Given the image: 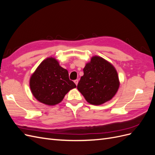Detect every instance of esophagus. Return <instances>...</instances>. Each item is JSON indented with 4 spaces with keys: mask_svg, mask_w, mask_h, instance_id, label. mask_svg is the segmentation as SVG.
Segmentation results:
<instances>
[{
    "mask_svg": "<svg viewBox=\"0 0 155 155\" xmlns=\"http://www.w3.org/2000/svg\"><path fill=\"white\" fill-rule=\"evenodd\" d=\"M78 79H76V80H74V83H75V84H76V85H78Z\"/></svg>",
    "mask_w": 155,
    "mask_h": 155,
    "instance_id": "obj_1",
    "label": "esophagus"
}]
</instances>
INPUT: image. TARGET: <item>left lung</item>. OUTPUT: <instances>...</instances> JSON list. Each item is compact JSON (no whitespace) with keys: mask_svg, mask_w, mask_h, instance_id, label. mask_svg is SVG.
Instances as JSON below:
<instances>
[{"mask_svg":"<svg viewBox=\"0 0 155 155\" xmlns=\"http://www.w3.org/2000/svg\"><path fill=\"white\" fill-rule=\"evenodd\" d=\"M83 76L78 89L89 104L99 105L111 100L119 88L116 69L106 60L98 56L92 58L83 68Z\"/></svg>","mask_w":155,"mask_h":155,"instance_id":"8db88e82","label":"left lung"}]
</instances>
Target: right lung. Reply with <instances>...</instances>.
Masks as SVG:
<instances>
[{
	"label": "right lung",
	"mask_w": 155,
	"mask_h": 155,
	"mask_svg": "<svg viewBox=\"0 0 155 155\" xmlns=\"http://www.w3.org/2000/svg\"><path fill=\"white\" fill-rule=\"evenodd\" d=\"M30 86L36 99L48 105L59 104L70 90L76 87L70 80L67 70L52 58L46 59L39 64L31 76Z\"/></svg>",
	"instance_id": "obj_1"
}]
</instances>
